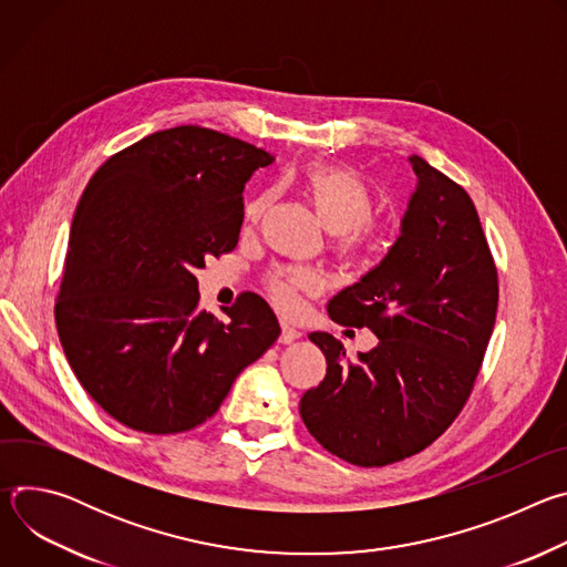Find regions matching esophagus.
<instances>
[{
	"label": "esophagus",
	"instance_id": "1",
	"mask_svg": "<svg viewBox=\"0 0 567 567\" xmlns=\"http://www.w3.org/2000/svg\"><path fill=\"white\" fill-rule=\"evenodd\" d=\"M296 339H300V332L296 330V328H291V326H287V322H285V326H282V332H280V343L282 346H289V343H293Z\"/></svg>",
	"mask_w": 567,
	"mask_h": 567
}]
</instances>
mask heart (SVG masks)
<instances>
[{"mask_svg": "<svg viewBox=\"0 0 567 567\" xmlns=\"http://www.w3.org/2000/svg\"><path fill=\"white\" fill-rule=\"evenodd\" d=\"M300 182L316 215L337 237V256L350 265L363 262L381 239V224L372 215L374 195L365 179L343 164L313 161L302 171ZM271 202L274 190H265L247 206V219L258 221ZM265 285L278 309L296 311L302 293L320 289V276L302 267H280L267 274Z\"/></svg>", "mask_w": 567, "mask_h": 567, "instance_id": "obj_1", "label": "heart"}]
</instances>
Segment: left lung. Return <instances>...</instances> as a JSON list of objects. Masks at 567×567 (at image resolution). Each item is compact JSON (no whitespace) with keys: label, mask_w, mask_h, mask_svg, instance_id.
<instances>
[{"label":"left lung","mask_w":567,"mask_h":567,"mask_svg":"<svg viewBox=\"0 0 567 567\" xmlns=\"http://www.w3.org/2000/svg\"><path fill=\"white\" fill-rule=\"evenodd\" d=\"M411 164L417 190L399 239L328 307L379 346L352 361L332 334H309L328 374L302 394L300 417L322 449L357 466L411 457L455 422L496 322L498 269L468 193L422 156Z\"/></svg>","instance_id":"obj_1"}]
</instances>
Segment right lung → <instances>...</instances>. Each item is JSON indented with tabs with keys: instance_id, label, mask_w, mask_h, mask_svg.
Here are the masks:
<instances>
[{
	"instance_id": "1",
	"label": "right lung",
	"mask_w": 567,
	"mask_h": 567,
	"mask_svg": "<svg viewBox=\"0 0 567 567\" xmlns=\"http://www.w3.org/2000/svg\"><path fill=\"white\" fill-rule=\"evenodd\" d=\"M274 156L179 125L112 154L78 202L55 328L87 394L127 429L171 435L208 417L280 337L241 291L226 320L199 309L195 271L237 247L245 184Z\"/></svg>"
}]
</instances>
